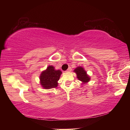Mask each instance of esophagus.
Instances as JSON below:
<instances>
[{
	"mask_svg": "<svg viewBox=\"0 0 130 130\" xmlns=\"http://www.w3.org/2000/svg\"><path fill=\"white\" fill-rule=\"evenodd\" d=\"M71 68H68V69L67 70H66V71H65V72H67H67H70V71H71Z\"/></svg>",
	"mask_w": 130,
	"mask_h": 130,
	"instance_id": "obj_1",
	"label": "esophagus"
}]
</instances>
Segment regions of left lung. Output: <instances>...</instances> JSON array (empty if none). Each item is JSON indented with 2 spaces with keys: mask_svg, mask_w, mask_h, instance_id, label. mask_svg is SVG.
<instances>
[{
  "mask_svg": "<svg viewBox=\"0 0 130 130\" xmlns=\"http://www.w3.org/2000/svg\"><path fill=\"white\" fill-rule=\"evenodd\" d=\"M74 73H76L77 78L78 79V80L81 81V84L83 85L89 82L91 80L90 76L87 74L86 70L84 69V68L81 67H77L75 69L73 70Z\"/></svg>",
  "mask_w": 130,
  "mask_h": 130,
  "instance_id": "1",
  "label": "left lung"
}]
</instances>
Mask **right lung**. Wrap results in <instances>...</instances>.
<instances>
[{"label":"right lung","mask_w":130,"mask_h":130,"mask_svg":"<svg viewBox=\"0 0 130 130\" xmlns=\"http://www.w3.org/2000/svg\"><path fill=\"white\" fill-rule=\"evenodd\" d=\"M62 74L60 70L55 69L52 65H49L39 76L40 85L43 89H49L58 86V81Z\"/></svg>","instance_id":"add662e5"}]
</instances>
